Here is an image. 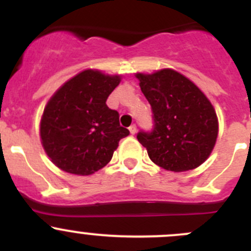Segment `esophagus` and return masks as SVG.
Wrapping results in <instances>:
<instances>
[{
  "label": "esophagus",
  "mask_w": 251,
  "mask_h": 251,
  "mask_svg": "<svg viewBox=\"0 0 251 251\" xmlns=\"http://www.w3.org/2000/svg\"><path fill=\"white\" fill-rule=\"evenodd\" d=\"M128 130H130L131 135H135L136 131H137V127H136V125H131L130 127H128Z\"/></svg>",
  "instance_id": "34e87169"
}]
</instances>
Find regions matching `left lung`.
I'll list each match as a JSON object with an SVG mask.
<instances>
[{"label": "left lung", "instance_id": "obj_1", "mask_svg": "<svg viewBox=\"0 0 251 251\" xmlns=\"http://www.w3.org/2000/svg\"><path fill=\"white\" fill-rule=\"evenodd\" d=\"M136 77L153 110V131L137 135L151 160L174 173L201 165L211 154L219 133L211 102L196 83L176 70L138 73Z\"/></svg>", "mask_w": 251, "mask_h": 251}]
</instances>
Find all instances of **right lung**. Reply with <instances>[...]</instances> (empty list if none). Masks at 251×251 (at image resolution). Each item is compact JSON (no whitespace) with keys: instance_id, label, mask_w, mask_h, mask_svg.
I'll return each instance as SVG.
<instances>
[{"instance_id":"obj_1","label":"right lung","mask_w":251,"mask_h":251,"mask_svg":"<svg viewBox=\"0 0 251 251\" xmlns=\"http://www.w3.org/2000/svg\"><path fill=\"white\" fill-rule=\"evenodd\" d=\"M119 75L87 69L60 86L48 100L40 124L45 151L65 173L88 176L104 168L121 138L119 113L107 98L120 83Z\"/></svg>"}]
</instances>
